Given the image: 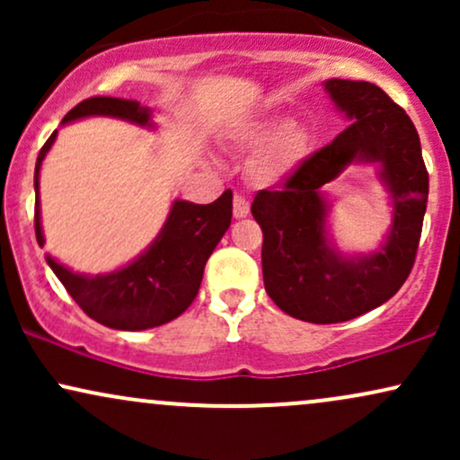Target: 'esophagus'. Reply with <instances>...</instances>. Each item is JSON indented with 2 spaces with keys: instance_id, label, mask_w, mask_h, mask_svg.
I'll list each match as a JSON object with an SVG mask.
<instances>
[{
  "instance_id": "obj_1",
  "label": "esophagus",
  "mask_w": 460,
  "mask_h": 460,
  "mask_svg": "<svg viewBox=\"0 0 460 460\" xmlns=\"http://www.w3.org/2000/svg\"><path fill=\"white\" fill-rule=\"evenodd\" d=\"M251 212V205H248V200L242 197V194H235L234 197V216L235 218H244Z\"/></svg>"
}]
</instances>
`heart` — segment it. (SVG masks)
<instances>
[{"label": "heart", "instance_id": "heart-1", "mask_svg": "<svg viewBox=\"0 0 460 460\" xmlns=\"http://www.w3.org/2000/svg\"><path fill=\"white\" fill-rule=\"evenodd\" d=\"M234 142L242 151H260L251 162V175L260 186H279L292 177L309 151L307 129L285 116L246 125L235 131Z\"/></svg>", "mask_w": 460, "mask_h": 460}]
</instances>
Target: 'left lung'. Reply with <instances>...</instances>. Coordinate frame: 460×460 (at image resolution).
<instances>
[{
    "instance_id": "left-lung-1",
    "label": "left lung",
    "mask_w": 460,
    "mask_h": 460,
    "mask_svg": "<svg viewBox=\"0 0 460 460\" xmlns=\"http://www.w3.org/2000/svg\"><path fill=\"white\" fill-rule=\"evenodd\" d=\"M324 88L350 125L300 162L281 186L260 190L251 205L263 231L268 296L288 315L314 324L357 318L402 288L415 263L429 203V171L409 114L369 82L326 79ZM355 161L379 164L394 218L381 249L348 258L328 240L330 204L321 186Z\"/></svg>"
}]
</instances>
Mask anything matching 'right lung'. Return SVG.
<instances>
[{
	"label": "right lung",
	"instance_id": "add662e5",
	"mask_svg": "<svg viewBox=\"0 0 460 460\" xmlns=\"http://www.w3.org/2000/svg\"><path fill=\"white\" fill-rule=\"evenodd\" d=\"M86 116H114L142 128H153L149 108H142L138 102L116 97H91L77 103L62 119V125ZM56 134L58 131L49 136L40 149L34 171V229L40 246L45 244V237L40 226L39 175ZM231 209H234L231 190H225L223 197L209 205L175 200L160 235L138 260L120 270L88 277L68 270L49 255L47 263L84 314L91 315L99 324L119 331L153 329L175 320L197 298L205 263L231 225Z\"/></svg>",
	"mask_w": 460,
	"mask_h": 460
}]
</instances>
